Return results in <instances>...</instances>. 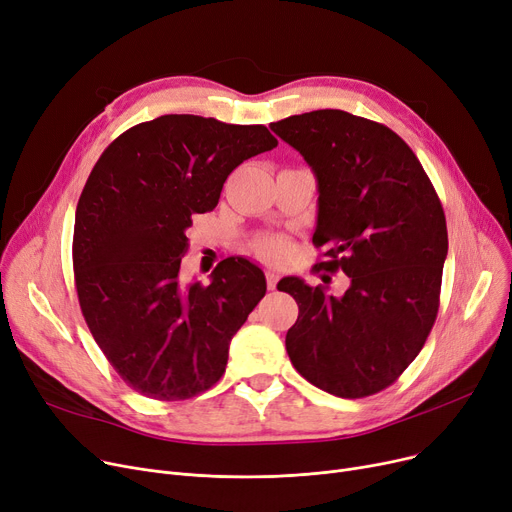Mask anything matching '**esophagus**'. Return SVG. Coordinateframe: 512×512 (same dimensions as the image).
I'll return each instance as SVG.
<instances>
[{
  "mask_svg": "<svg viewBox=\"0 0 512 512\" xmlns=\"http://www.w3.org/2000/svg\"><path fill=\"white\" fill-rule=\"evenodd\" d=\"M265 280H267V288H270V290H276V284H278L280 276H278V272H276V270H267V272H265Z\"/></svg>",
  "mask_w": 512,
  "mask_h": 512,
  "instance_id": "obj_1",
  "label": "esophagus"
}]
</instances>
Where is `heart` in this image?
Segmentation results:
<instances>
[{"label": "heart", "instance_id": "obj_1", "mask_svg": "<svg viewBox=\"0 0 512 512\" xmlns=\"http://www.w3.org/2000/svg\"><path fill=\"white\" fill-rule=\"evenodd\" d=\"M255 251L267 259H282L288 253V242L282 236L265 234L255 240Z\"/></svg>", "mask_w": 512, "mask_h": 512}]
</instances>
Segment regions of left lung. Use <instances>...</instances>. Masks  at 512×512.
Masks as SVG:
<instances>
[{
    "mask_svg": "<svg viewBox=\"0 0 512 512\" xmlns=\"http://www.w3.org/2000/svg\"><path fill=\"white\" fill-rule=\"evenodd\" d=\"M317 180L313 245L351 286L332 297L297 276L278 282L299 305L288 357L313 386L363 398L394 384L438 315L448 232L442 203L411 147L388 126L342 110L270 124Z\"/></svg>",
    "mask_w": 512,
    "mask_h": 512,
    "instance_id": "8db88e82",
    "label": "left lung"
}]
</instances>
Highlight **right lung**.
I'll return each mask as SVG.
<instances>
[{
    "instance_id": "1",
    "label": "right lung",
    "mask_w": 512,
    "mask_h": 512,
    "mask_svg": "<svg viewBox=\"0 0 512 512\" xmlns=\"http://www.w3.org/2000/svg\"><path fill=\"white\" fill-rule=\"evenodd\" d=\"M276 145L261 124L168 114L128 128L97 159L76 205L74 282L95 342L139 394L193 398L224 375L265 276L228 257L209 284L182 282L186 230L218 205L236 166Z\"/></svg>"
}]
</instances>
